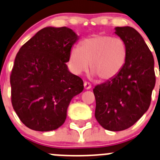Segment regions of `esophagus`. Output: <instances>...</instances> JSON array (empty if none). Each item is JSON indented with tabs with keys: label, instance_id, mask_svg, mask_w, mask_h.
<instances>
[{
	"label": "esophagus",
	"instance_id": "obj_1",
	"mask_svg": "<svg viewBox=\"0 0 160 160\" xmlns=\"http://www.w3.org/2000/svg\"><path fill=\"white\" fill-rule=\"evenodd\" d=\"M83 86H84V88L86 90H89L91 88V84L90 83H88V82H86L85 81L84 83H83Z\"/></svg>",
	"mask_w": 160,
	"mask_h": 160
}]
</instances>
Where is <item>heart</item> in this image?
I'll use <instances>...</instances> for the list:
<instances>
[{
	"label": "heart",
	"mask_w": 160,
	"mask_h": 160,
	"mask_svg": "<svg viewBox=\"0 0 160 160\" xmlns=\"http://www.w3.org/2000/svg\"><path fill=\"white\" fill-rule=\"evenodd\" d=\"M127 55L126 44L121 38L94 35L83 39L80 42V48L71 49L69 65L77 75L87 72L91 65L93 77L109 80L116 77L123 69Z\"/></svg>",
	"instance_id": "1"
}]
</instances>
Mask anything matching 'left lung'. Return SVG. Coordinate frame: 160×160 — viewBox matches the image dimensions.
<instances>
[{
  "instance_id": "1",
  "label": "left lung",
  "mask_w": 160,
  "mask_h": 160,
  "mask_svg": "<svg viewBox=\"0 0 160 160\" xmlns=\"http://www.w3.org/2000/svg\"><path fill=\"white\" fill-rule=\"evenodd\" d=\"M128 49L123 69L116 77L94 88L95 116L105 129L120 131L131 128L145 114L156 83L154 58L143 37L131 26L115 28Z\"/></svg>"
}]
</instances>
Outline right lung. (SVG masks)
<instances>
[{
	"instance_id": "add662e5",
	"label": "right lung",
	"mask_w": 160,
	"mask_h": 160,
	"mask_svg": "<svg viewBox=\"0 0 160 160\" xmlns=\"http://www.w3.org/2000/svg\"><path fill=\"white\" fill-rule=\"evenodd\" d=\"M78 39L66 26H48L18 51L10 77L12 103L29 129H58L66 120L72 98L83 91V80L69 72L66 65Z\"/></svg>"
}]
</instances>
